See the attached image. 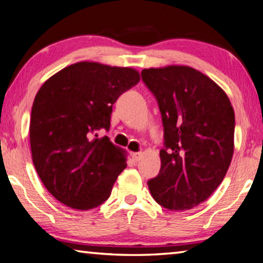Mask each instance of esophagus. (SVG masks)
I'll list each match as a JSON object with an SVG mask.
<instances>
[{
    "label": "esophagus",
    "mask_w": 263,
    "mask_h": 263,
    "mask_svg": "<svg viewBox=\"0 0 263 263\" xmlns=\"http://www.w3.org/2000/svg\"><path fill=\"white\" fill-rule=\"evenodd\" d=\"M131 157H132V159H133V160H135L136 162H137V161H139L140 158H141V152H136V153H132V154H131Z\"/></svg>",
    "instance_id": "1"
}]
</instances>
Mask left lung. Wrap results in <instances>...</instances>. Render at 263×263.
I'll use <instances>...</instances> for the list:
<instances>
[{
	"instance_id": "left-lung-1",
	"label": "left lung",
	"mask_w": 263,
	"mask_h": 263,
	"mask_svg": "<svg viewBox=\"0 0 263 263\" xmlns=\"http://www.w3.org/2000/svg\"><path fill=\"white\" fill-rule=\"evenodd\" d=\"M141 79L157 99L164 138L149 191L168 210H190L210 197L230 167L233 108L217 83L188 66L144 69Z\"/></svg>"
}]
</instances>
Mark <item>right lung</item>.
<instances>
[{"instance_id":"add662e5","label":"right lung","mask_w":263,"mask_h":263,"mask_svg":"<svg viewBox=\"0 0 263 263\" xmlns=\"http://www.w3.org/2000/svg\"><path fill=\"white\" fill-rule=\"evenodd\" d=\"M139 80L133 68L82 61L39 89L30 122L32 161L43 184L62 204L89 210L109 198L126 159L95 132L109 131L115 102Z\"/></svg>"}]
</instances>
